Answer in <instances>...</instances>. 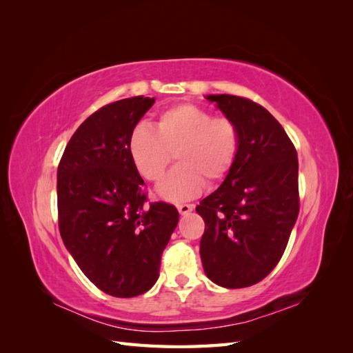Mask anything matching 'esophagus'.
I'll return each mask as SVG.
<instances>
[{
    "label": "esophagus",
    "mask_w": 353,
    "mask_h": 353,
    "mask_svg": "<svg viewBox=\"0 0 353 353\" xmlns=\"http://www.w3.org/2000/svg\"><path fill=\"white\" fill-rule=\"evenodd\" d=\"M194 206L193 205H179L178 206V212L181 213V215H188L190 212H193Z\"/></svg>",
    "instance_id": "1"
}]
</instances>
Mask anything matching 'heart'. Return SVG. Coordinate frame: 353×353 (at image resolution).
<instances>
[{"label": "heart", "mask_w": 353, "mask_h": 353, "mask_svg": "<svg viewBox=\"0 0 353 353\" xmlns=\"http://www.w3.org/2000/svg\"><path fill=\"white\" fill-rule=\"evenodd\" d=\"M239 145L240 134L232 121L184 103L160 113L153 130L137 126L128 152L137 172L152 183L163 178L175 153L178 165L157 187V194L179 203L199 196L205 181L215 184L225 178L236 163Z\"/></svg>", "instance_id": "b5f03b06"}]
</instances>
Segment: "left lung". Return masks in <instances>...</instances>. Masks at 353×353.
<instances>
[{
	"label": "left lung",
	"mask_w": 353,
	"mask_h": 353,
	"mask_svg": "<svg viewBox=\"0 0 353 353\" xmlns=\"http://www.w3.org/2000/svg\"><path fill=\"white\" fill-rule=\"evenodd\" d=\"M236 123V163L218 190L196 208L206 223L200 258L208 279L225 288L262 281L280 262L299 215L297 153L279 121L262 105L210 94Z\"/></svg>",
	"instance_id": "1"
}]
</instances>
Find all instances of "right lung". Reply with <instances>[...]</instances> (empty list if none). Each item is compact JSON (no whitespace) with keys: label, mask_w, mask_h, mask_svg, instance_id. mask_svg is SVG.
<instances>
[{"label":"right lung","mask_w":353,"mask_h":353,"mask_svg":"<svg viewBox=\"0 0 353 353\" xmlns=\"http://www.w3.org/2000/svg\"><path fill=\"white\" fill-rule=\"evenodd\" d=\"M154 97L104 105L78 128L57 169L61 240L101 292L134 297L159 279L160 256L178 225L175 206H145L144 181L128 152L137 123Z\"/></svg>","instance_id":"obj_1"}]
</instances>
